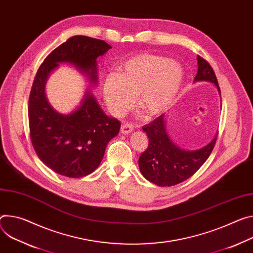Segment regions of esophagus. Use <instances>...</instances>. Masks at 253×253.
Segmentation results:
<instances>
[{
    "mask_svg": "<svg viewBox=\"0 0 253 253\" xmlns=\"http://www.w3.org/2000/svg\"><path fill=\"white\" fill-rule=\"evenodd\" d=\"M133 125L131 124V123H124L123 125H122V127H121V133H123V134H129V133H131L132 131H133Z\"/></svg>",
    "mask_w": 253,
    "mask_h": 253,
    "instance_id": "obj_1",
    "label": "esophagus"
}]
</instances>
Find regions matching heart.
Listing matches in <instances>:
<instances>
[{
	"label": "heart",
	"instance_id": "b5f03b06",
	"mask_svg": "<svg viewBox=\"0 0 253 253\" xmlns=\"http://www.w3.org/2000/svg\"><path fill=\"white\" fill-rule=\"evenodd\" d=\"M119 74H109L103 85L106 105L114 116L121 117L135 104L148 116H158L174 103L182 81L180 66L169 58L139 54L128 59Z\"/></svg>",
	"mask_w": 253,
	"mask_h": 253
}]
</instances>
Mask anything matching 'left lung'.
Instances as JSON below:
<instances>
[{"label":"left lung","mask_w":253,"mask_h":253,"mask_svg":"<svg viewBox=\"0 0 253 253\" xmlns=\"http://www.w3.org/2000/svg\"><path fill=\"white\" fill-rule=\"evenodd\" d=\"M199 81L213 83L221 94L212 66L198 55V73L195 82ZM165 123L164 115H160L142 127L148 136L149 144L141 153L138 164L146 179L159 187H170L191 177L205 164L213 151L217 136L208 145L199 150H182L169 139Z\"/></svg>","instance_id":"8db88e82"}]
</instances>
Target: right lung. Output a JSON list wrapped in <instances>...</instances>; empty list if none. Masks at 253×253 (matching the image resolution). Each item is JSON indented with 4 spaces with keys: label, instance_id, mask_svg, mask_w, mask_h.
<instances>
[{
    "label": "right lung",
    "instance_id": "1",
    "mask_svg": "<svg viewBox=\"0 0 253 253\" xmlns=\"http://www.w3.org/2000/svg\"><path fill=\"white\" fill-rule=\"evenodd\" d=\"M111 48L104 40L73 36L60 44L39 66L28 103L30 139L41 162L58 174L83 177L101 164L108 142L121 123L110 118L90 93L70 115L57 113L45 97V83L60 62H71L97 82V61Z\"/></svg>",
    "mask_w": 253,
    "mask_h": 253
}]
</instances>
